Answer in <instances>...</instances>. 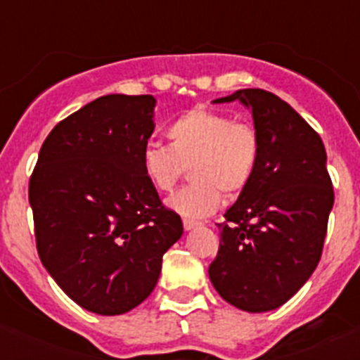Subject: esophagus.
I'll return each mask as SVG.
<instances>
[{
    "mask_svg": "<svg viewBox=\"0 0 360 360\" xmlns=\"http://www.w3.org/2000/svg\"><path fill=\"white\" fill-rule=\"evenodd\" d=\"M200 227V221H195V219H184V229L186 231H191V229H196Z\"/></svg>",
    "mask_w": 360,
    "mask_h": 360,
    "instance_id": "obj_1",
    "label": "esophagus"
}]
</instances>
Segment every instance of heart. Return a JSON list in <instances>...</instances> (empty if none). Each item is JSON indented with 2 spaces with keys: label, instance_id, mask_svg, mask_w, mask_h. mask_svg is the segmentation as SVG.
Masks as SVG:
<instances>
[{
  "label": "heart",
  "instance_id": "b5f03b06",
  "mask_svg": "<svg viewBox=\"0 0 360 360\" xmlns=\"http://www.w3.org/2000/svg\"><path fill=\"white\" fill-rule=\"evenodd\" d=\"M165 133L169 146L146 144L141 169L153 189L171 193L189 165L193 182L167 202L186 218L212 214L221 203V193L236 198L252 182L262 157V139L250 122L196 106L176 117Z\"/></svg>",
  "mask_w": 360,
  "mask_h": 360
}]
</instances>
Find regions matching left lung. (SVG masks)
<instances>
[{
    "label": "left lung",
    "mask_w": 360,
    "mask_h": 360,
    "mask_svg": "<svg viewBox=\"0 0 360 360\" xmlns=\"http://www.w3.org/2000/svg\"><path fill=\"white\" fill-rule=\"evenodd\" d=\"M240 101L262 139L256 174L218 224L212 287L232 307L269 311L287 303L323 252L333 187L321 136L278 95L238 90L212 103Z\"/></svg>",
    "instance_id": "obj_1"
}]
</instances>
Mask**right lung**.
I'll return each mask as SVG.
<instances>
[{
	"label": "right lung",
	"mask_w": 360,
	"mask_h": 360,
	"mask_svg": "<svg viewBox=\"0 0 360 360\" xmlns=\"http://www.w3.org/2000/svg\"><path fill=\"white\" fill-rule=\"evenodd\" d=\"M153 95H104L50 131L30 176L41 263L84 310L120 316L153 292L180 216L141 169Z\"/></svg>",
	"instance_id": "add662e5"
}]
</instances>
